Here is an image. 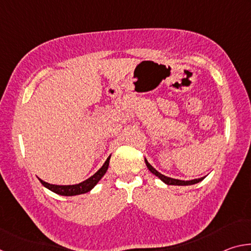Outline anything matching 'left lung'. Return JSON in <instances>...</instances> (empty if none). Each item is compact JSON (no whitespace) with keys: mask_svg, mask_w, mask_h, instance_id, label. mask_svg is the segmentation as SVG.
Returning <instances> with one entry per match:
<instances>
[{"mask_svg":"<svg viewBox=\"0 0 251 251\" xmlns=\"http://www.w3.org/2000/svg\"><path fill=\"white\" fill-rule=\"evenodd\" d=\"M145 163H146V166L147 168L150 169V171L154 174L155 176H157L159 178L161 181H164L165 184L167 185H174V186H188V185H194V184H197V182L201 181L203 178L205 177H201V178H198V179H193V180H179V179H175V178H171V177H167L163 175V174H160L159 172H157L156 169L151 166V165L148 163L147 159L145 158Z\"/></svg>","mask_w":251,"mask_h":251,"instance_id":"8db88e82","label":"left lung"}]
</instances>
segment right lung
<instances>
[{
    "label": "right lung",
    "mask_w": 251,
    "mask_h": 251,
    "mask_svg": "<svg viewBox=\"0 0 251 251\" xmlns=\"http://www.w3.org/2000/svg\"><path fill=\"white\" fill-rule=\"evenodd\" d=\"M109 159H110V156L108 157L107 159H106L103 166H101L99 169V171H97L94 174V175L91 176L90 178H88V179L79 182V184H76V185H52V184H49V182L40 179V178H39V180L41 181L42 185L46 187L48 189H50V192H53V193L57 194V195H62V196H76V195L88 193L90 190L94 188L95 185L101 179V177L105 175V173L107 172L108 165H109Z\"/></svg>",
    "instance_id": "add662e5"
}]
</instances>
